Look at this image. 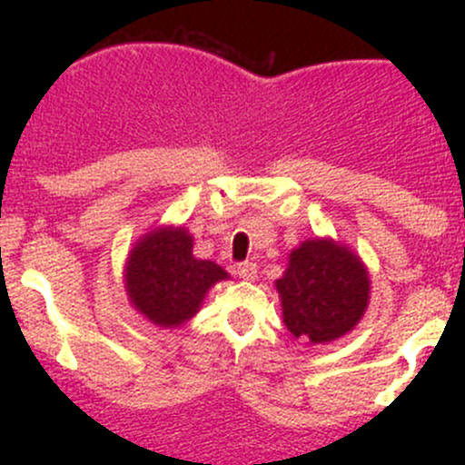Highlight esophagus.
Instances as JSON below:
<instances>
[{
    "mask_svg": "<svg viewBox=\"0 0 465 465\" xmlns=\"http://www.w3.org/2000/svg\"><path fill=\"white\" fill-rule=\"evenodd\" d=\"M236 275L242 277V280L253 282L258 277V264L255 262H240L236 264Z\"/></svg>",
    "mask_w": 465,
    "mask_h": 465,
    "instance_id": "esophagus-1",
    "label": "esophagus"
}]
</instances>
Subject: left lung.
Here are the masks:
<instances>
[{
  "instance_id": "left-lung-1",
  "label": "left lung",
  "mask_w": 465,
  "mask_h": 465,
  "mask_svg": "<svg viewBox=\"0 0 465 465\" xmlns=\"http://www.w3.org/2000/svg\"><path fill=\"white\" fill-rule=\"evenodd\" d=\"M284 323L295 339L328 343L361 322L370 300L365 266L332 240H306L275 282Z\"/></svg>"
}]
</instances>
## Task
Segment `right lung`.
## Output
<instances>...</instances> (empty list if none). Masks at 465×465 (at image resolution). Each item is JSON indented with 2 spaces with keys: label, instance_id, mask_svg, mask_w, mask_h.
<instances>
[{
  "label": "right lung",
  "instance_id": "1",
  "mask_svg": "<svg viewBox=\"0 0 465 465\" xmlns=\"http://www.w3.org/2000/svg\"><path fill=\"white\" fill-rule=\"evenodd\" d=\"M225 277L218 264L192 255V236L181 227L146 233L126 264L133 306L163 328L188 322L205 292Z\"/></svg>",
  "mask_w": 465,
  "mask_h": 465
}]
</instances>
